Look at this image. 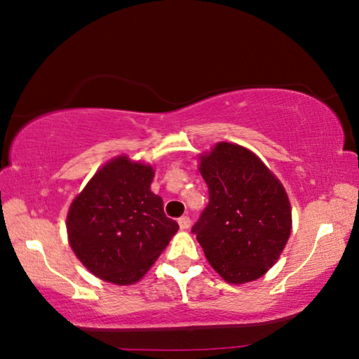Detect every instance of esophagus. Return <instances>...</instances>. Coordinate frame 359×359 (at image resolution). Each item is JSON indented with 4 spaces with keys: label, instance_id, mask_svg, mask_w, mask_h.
<instances>
[{
    "label": "esophagus",
    "instance_id": "34e87169",
    "mask_svg": "<svg viewBox=\"0 0 359 359\" xmlns=\"http://www.w3.org/2000/svg\"><path fill=\"white\" fill-rule=\"evenodd\" d=\"M190 224H191L190 217L184 215V217L179 218V226H180V229H188V228H190Z\"/></svg>",
    "mask_w": 359,
    "mask_h": 359
}]
</instances>
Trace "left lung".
Wrapping results in <instances>:
<instances>
[{"mask_svg": "<svg viewBox=\"0 0 359 359\" xmlns=\"http://www.w3.org/2000/svg\"><path fill=\"white\" fill-rule=\"evenodd\" d=\"M199 171L209 188V204L191 233L224 280H257L290 238L287 193L257 155L236 144H217L201 158Z\"/></svg>", "mask_w": 359, "mask_h": 359, "instance_id": "1", "label": "left lung"}]
</instances>
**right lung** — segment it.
Instances as JSON below:
<instances>
[{"label":"right lung","mask_w":359,"mask_h":359,"mask_svg":"<svg viewBox=\"0 0 359 359\" xmlns=\"http://www.w3.org/2000/svg\"><path fill=\"white\" fill-rule=\"evenodd\" d=\"M154 169L126 156L96 172L68 212L71 248L106 282H137L165 250L179 224L150 191Z\"/></svg>","instance_id":"add662e5"}]
</instances>
